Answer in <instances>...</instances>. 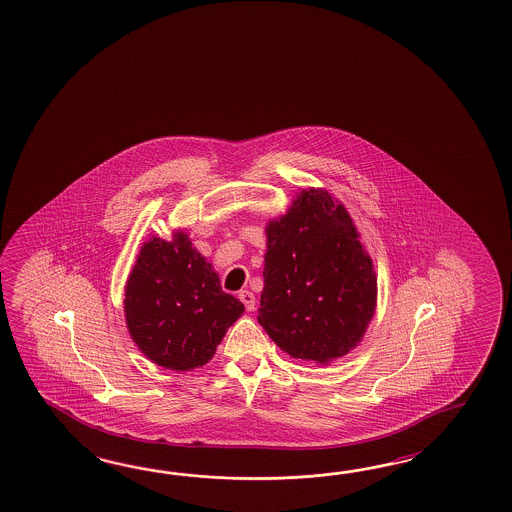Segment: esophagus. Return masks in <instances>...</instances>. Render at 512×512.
I'll return each mask as SVG.
<instances>
[{"label":"esophagus","instance_id":"esophagus-1","mask_svg":"<svg viewBox=\"0 0 512 512\" xmlns=\"http://www.w3.org/2000/svg\"><path fill=\"white\" fill-rule=\"evenodd\" d=\"M239 299L244 303V307H246L248 312L255 310V296L251 294L250 290H242L239 294Z\"/></svg>","mask_w":512,"mask_h":512}]
</instances>
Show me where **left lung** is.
I'll return each instance as SVG.
<instances>
[{
  "label": "left lung",
  "instance_id": "1",
  "mask_svg": "<svg viewBox=\"0 0 512 512\" xmlns=\"http://www.w3.org/2000/svg\"><path fill=\"white\" fill-rule=\"evenodd\" d=\"M266 237L262 329L312 364L353 351L375 314L376 275L347 209L323 189H303Z\"/></svg>",
  "mask_w": 512,
  "mask_h": 512
}]
</instances>
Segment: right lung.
Instances as JSON below:
<instances>
[{
    "label": "right lung",
    "instance_id": "right-lung-1",
    "mask_svg": "<svg viewBox=\"0 0 512 512\" xmlns=\"http://www.w3.org/2000/svg\"><path fill=\"white\" fill-rule=\"evenodd\" d=\"M244 305L183 231L141 246L125 288L126 327L150 362L172 371L207 364Z\"/></svg>",
    "mask_w": 512,
    "mask_h": 512
}]
</instances>
